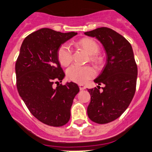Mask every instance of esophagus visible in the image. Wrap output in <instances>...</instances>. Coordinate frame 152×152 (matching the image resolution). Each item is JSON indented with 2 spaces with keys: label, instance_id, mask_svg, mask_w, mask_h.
<instances>
[{
  "label": "esophagus",
  "instance_id": "esophagus-1",
  "mask_svg": "<svg viewBox=\"0 0 152 152\" xmlns=\"http://www.w3.org/2000/svg\"><path fill=\"white\" fill-rule=\"evenodd\" d=\"M79 88H80V90H85L86 89V87L84 85H83V84H81V83H80V84H79Z\"/></svg>",
  "mask_w": 152,
  "mask_h": 152
}]
</instances>
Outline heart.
<instances>
[{"label": "heart", "instance_id": "1", "mask_svg": "<svg viewBox=\"0 0 152 152\" xmlns=\"http://www.w3.org/2000/svg\"><path fill=\"white\" fill-rule=\"evenodd\" d=\"M77 44L89 55H90V59L92 62L95 63H99L100 62V58L96 56V53L99 50V47L94 40L90 38H83L80 39ZM57 56L61 65L64 66L69 65L72 61V50L70 44L67 43L62 44L58 50ZM66 75L69 80L76 83H83L94 77L95 71L90 65L80 66L74 65L68 69Z\"/></svg>", "mask_w": 152, "mask_h": 152}]
</instances>
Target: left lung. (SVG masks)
Here are the masks:
<instances>
[{"mask_svg":"<svg viewBox=\"0 0 152 152\" xmlns=\"http://www.w3.org/2000/svg\"><path fill=\"white\" fill-rule=\"evenodd\" d=\"M84 34L96 37L106 53V63L94 80L98 88L88 89L91 99L87 115L95 123H109L126 111L134 96L138 70L133 48L126 38L108 28H98ZM101 83L105 84L102 92L99 91Z\"/></svg>","mask_w":152,"mask_h":152,"instance_id":"8db88e82","label":"left lung"}]
</instances>
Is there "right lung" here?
<instances>
[{
    "label": "right lung",
    "instance_id": "1",
    "mask_svg": "<svg viewBox=\"0 0 152 152\" xmlns=\"http://www.w3.org/2000/svg\"><path fill=\"white\" fill-rule=\"evenodd\" d=\"M41 28L25 38L16 62V86L19 96L30 112L45 124L61 126L69 122L77 84L62 82L65 73L58 59L59 47L77 35Z\"/></svg>",
    "mask_w": 152,
    "mask_h": 152
}]
</instances>
